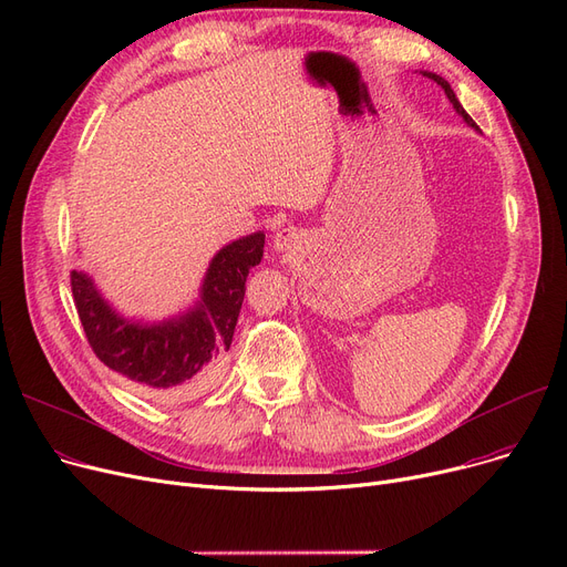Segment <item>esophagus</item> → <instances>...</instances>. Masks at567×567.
<instances>
[{
	"instance_id": "1",
	"label": "esophagus",
	"mask_w": 567,
	"mask_h": 567,
	"mask_svg": "<svg viewBox=\"0 0 567 567\" xmlns=\"http://www.w3.org/2000/svg\"><path fill=\"white\" fill-rule=\"evenodd\" d=\"M299 246H301V234L296 227H285L274 238V248L278 252H293Z\"/></svg>"
}]
</instances>
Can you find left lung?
<instances>
[{
	"instance_id": "left-lung-1",
	"label": "left lung",
	"mask_w": 567,
	"mask_h": 567,
	"mask_svg": "<svg viewBox=\"0 0 567 567\" xmlns=\"http://www.w3.org/2000/svg\"><path fill=\"white\" fill-rule=\"evenodd\" d=\"M423 75L425 78H430V80H434L441 89H443V92H445V96H449V101L453 103V107H455V112L464 118V122L471 126V128H478V126H475V122H473V118L466 114V110L460 105V101H457V96H455V92H453V89H451V84H449V80H443L441 75H436V73H430V71H423Z\"/></svg>"
}]
</instances>
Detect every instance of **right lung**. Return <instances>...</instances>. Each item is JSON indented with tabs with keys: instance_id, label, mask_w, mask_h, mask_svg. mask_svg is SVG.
Instances as JSON below:
<instances>
[{
	"instance_id": "obj_1",
	"label": "right lung",
	"mask_w": 567,
	"mask_h": 567,
	"mask_svg": "<svg viewBox=\"0 0 567 567\" xmlns=\"http://www.w3.org/2000/svg\"><path fill=\"white\" fill-rule=\"evenodd\" d=\"M264 231L236 238L208 264L199 301L165 321H133L112 310L94 280L71 274L89 347L99 361L156 400H186L208 389L231 344L246 278L261 261Z\"/></svg>"
}]
</instances>
